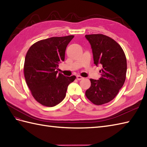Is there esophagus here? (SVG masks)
Instances as JSON below:
<instances>
[{
    "label": "esophagus",
    "instance_id": "obj_1",
    "mask_svg": "<svg viewBox=\"0 0 147 147\" xmlns=\"http://www.w3.org/2000/svg\"><path fill=\"white\" fill-rule=\"evenodd\" d=\"M76 78H77V80H83V78L82 76H80V75H78V76H76Z\"/></svg>",
    "mask_w": 147,
    "mask_h": 147
}]
</instances>
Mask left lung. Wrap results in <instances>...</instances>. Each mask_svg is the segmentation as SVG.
<instances>
[{
    "mask_svg": "<svg viewBox=\"0 0 147 147\" xmlns=\"http://www.w3.org/2000/svg\"><path fill=\"white\" fill-rule=\"evenodd\" d=\"M92 49L94 64L102 65L101 78L90 79L91 86L85 95L93 104L102 105L113 100L123 86L127 71L126 58L121 47L102 34L86 35Z\"/></svg>",
    "mask_w": 147,
    "mask_h": 147,
    "instance_id": "1",
    "label": "left lung"
}]
</instances>
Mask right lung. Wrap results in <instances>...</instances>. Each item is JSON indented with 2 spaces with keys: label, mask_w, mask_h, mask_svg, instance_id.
<instances>
[{
  "label": "right lung",
  "mask_w": 147,
  "mask_h": 147,
  "mask_svg": "<svg viewBox=\"0 0 147 147\" xmlns=\"http://www.w3.org/2000/svg\"><path fill=\"white\" fill-rule=\"evenodd\" d=\"M73 35L51 37L34 43L28 51L24 65L26 82L36 100L54 107L63 100L75 76H65L56 71L64 61L65 51Z\"/></svg>",
  "instance_id": "1"
}]
</instances>
